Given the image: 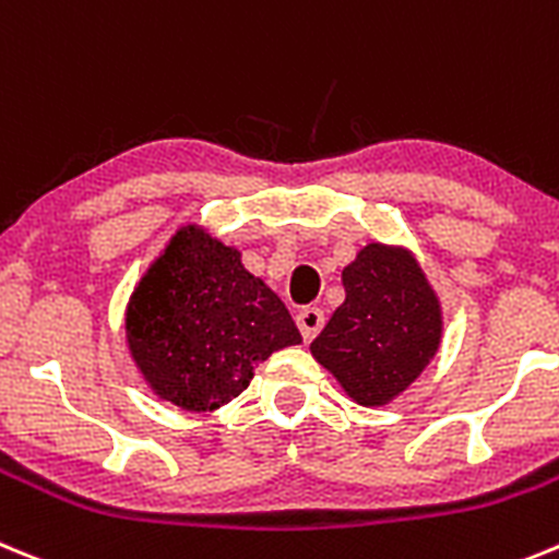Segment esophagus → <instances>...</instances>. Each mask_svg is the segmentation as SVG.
<instances>
[{"label":"esophagus","mask_w":559,"mask_h":559,"mask_svg":"<svg viewBox=\"0 0 559 559\" xmlns=\"http://www.w3.org/2000/svg\"><path fill=\"white\" fill-rule=\"evenodd\" d=\"M323 323H325V317L320 309H304L298 314V329H300V334H304L306 342H311L317 334H320Z\"/></svg>","instance_id":"34e87169"}]
</instances>
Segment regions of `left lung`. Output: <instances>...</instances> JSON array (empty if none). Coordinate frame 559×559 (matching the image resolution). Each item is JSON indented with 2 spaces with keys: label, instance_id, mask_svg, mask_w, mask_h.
I'll use <instances>...</instances> for the list:
<instances>
[{
  "label": "left lung",
  "instance_id": "obj_1",
  "mask_svg": "<svg viewBox=\"0 0 559 559\" xmlns=\"http://www.w3.org/2000/svg\"><path fill=\"white\" fill-rule=\"evenodd\" d=\"M345 300L309 345L314 361L359 406H390L435 359L442 304L404 245L367 242L342 270Z\"/></svg>",
  "mask_w": 559,
  "mask_h": 559
}]
</instances>
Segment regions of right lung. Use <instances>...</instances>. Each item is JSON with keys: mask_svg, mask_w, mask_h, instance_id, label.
<instances>
[{"mask_svg": "<svg viewBox=\"0 0 559 559\" xmlns=\"http://www.w3.org/2000/svg\"><path fill=\"white\" fill-rule=\"evenodd\" d=\"M124 342L160 401L209 412L248 390L270 354L304 336L284 300L245 267L242 250L186 223L135 281Z\"/></svg>", "mask_w": 559, "mask_h": 559, "instance_id": "add662e5", "label": "right lung"}]
</instances>
